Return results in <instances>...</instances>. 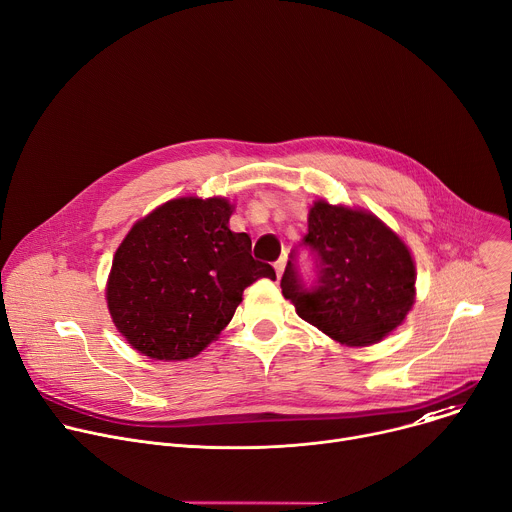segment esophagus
Here are the masks:
<instances>
[{"instance_id": "obj_1", "label": "esophagus", "mask_w": 512, "mask_h": 512, "mask_svg": "<svg viewBox=\"0 0 512 512\" xmlns=\"http://www.w3.org/2000/svg\"><path fill=\"white\" fill-rule=\"evenodd\" d=\"M284 269H286V257H280V259L275 261V273H277V277H282Z\"/></svg>"}]
</instances>
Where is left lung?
<instances>
[{
	"mask_svg": "<svg viewBox=\"0 0 512 512\" xmlns=\"http://www.w3.org/2000/svg\"><path fill=\"white\" fill-rule=\"evenodd\" d=\"M313 257L308 283L290 253L282 294L302 320L331 339L359 347L392 333L414 304V261L374 214L316 202L302 245Z\"/></svg>",
	"mask_w": 512,
	"mask_h": 512,
	"instance_id": "1",
	"label": "left lung"
}]
</instances>
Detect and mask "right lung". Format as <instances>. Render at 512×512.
Returning a JSON list of instances; mask_svg holds the SVG:
<instances>
[{
	"label": "right lung",
	"instance_id": "add662e5",
	"mask_svg": "<svg viewBox=\"0 0 512 512\" xmlns=\"http://www.w3.org/2000/svg\"><path fill=\"white\" fill-rule=\"evenodd\" d=\"M222 198H179L138 220L118 247L108 308L126 341L151 359L198 355L235 314L245 288L275 280L247 232H232Z\"/></svg>",
	"mask_w": 512,
	"mask_h": 512
}]
</instances>
